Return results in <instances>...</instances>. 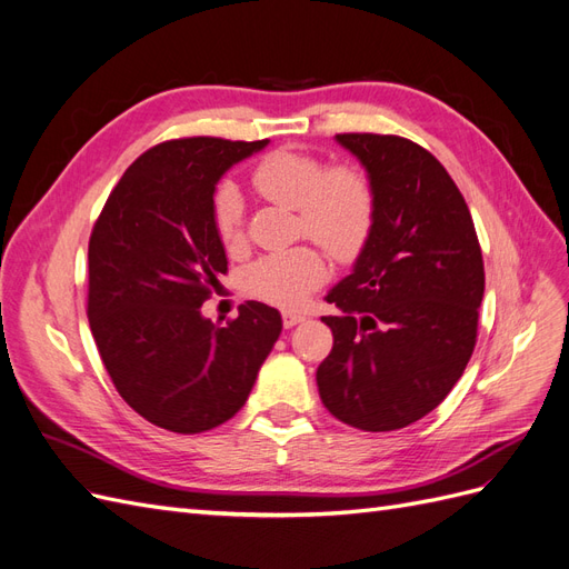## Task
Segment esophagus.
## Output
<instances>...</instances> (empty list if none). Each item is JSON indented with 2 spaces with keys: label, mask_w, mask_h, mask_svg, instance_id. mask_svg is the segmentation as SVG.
<instances>
[{
  "label": "esophagus",
  "mask_w": 569,
  "mask_h": 569,
  "mask_svg": "<svg viewBox=\"0 0 569 569\" xmlns=\"http://www.w3.org/2000/svg\"><path fill=\"white\" fill-rule=\"evenodd\" d=\"M306 318L301 316V313H295V311H284L282 313V322H284V327H295V325H299V322H303Z\"/></svg>",
  "instance_id": "34e87169"
}]
</instances>
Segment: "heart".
<instances>
[{
  "label": "heart",
  "instance_id": "b5f03b06",
  "mask_svg": "<svg viewBox=\"0 0 569 569\" xmlns=\"http://www.w3.org/2000/svg\"><path fill=\"white\" fill-rule=\"evenodd\" d=\"M253 187L266 199L297 209L301 230L337 261H349L372 228L375 199L370 182L356 168L325 166L291 149H274L256 163ZM220 242L234 247L242 239L244 201L234 187H220L213 201ZM325 280V263L316 249L297 247L270 253L247 270V289L274 306L295 308Z\"/></svg>",
  "mask_w": 569,
  "mask_h": 569
}]
</instances>
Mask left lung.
<instances>
[{
    "instance_id": "left-lung-1",
    "label": "left lung",
    "mask_w": 569,
    "mask_h": 569,
    "mask_svg": "<svg viewBox=\"0 0 569 569\" xmlns=\"http://www.w3.org/2000/svg\"><path fill=\"white\" fill-rule=\"evenodd\" d=\"M366 168L375 213L363 249L327 301L335 343L316 382L325 408L366 432L435 410L468 366L485 297L475 222L446 168L393 134H337Z\"/></svg>"
}]
</instances>
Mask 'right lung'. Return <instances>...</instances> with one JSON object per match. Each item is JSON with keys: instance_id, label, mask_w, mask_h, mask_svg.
Returning <instances> with one entry per match:
<instances>
[{"instance_id": "1", "label": "right lung", "mask_w": 569, "mask_h": 569, "mask_svg": "<svg viewBox=\"0 0 569 569\" xmlns=\"http://www.w3.org/2000/svg\"><path fill=\"white\" fill-rule=\"evenodd\" d=\"M268 147L187 137L144 151L111 192L90 237L88 318L126 403L157 427L199 435L228 422L282 332L261 301L226 327L201 303L228 272L216 232L220 178Z\"/></svg>"}]
</instances>
